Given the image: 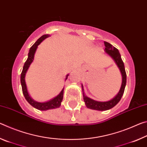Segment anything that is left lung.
Instances as JSON below:
<instances>
[{
    "instance_id": "8db88e82",
    "label": "left lung",
    "mask_w": 147,
    "mask_h": 147,
    "mask_svg": "<svg viewBox=\"0 0 147 147\" xmlns=\"http://www.w3.org/2000/svg\"><path fill=\"white\" fill-rule=\"evenodd\" d=\"M104 45H105V50L104 51H105L106 53H107L109 56L111 57V58L115 61V63L117 65L118 68L121 71L122 75V84L121 89L117 94L113 98L111 99V100L106 102L96 101L88 97V96L85 95V93H84V91L83 85L82 84L84 101L85 102L86 107L89 109L98 111L108 110V109L113 108L116 104H117V103L121 99L122 96L123 95L126 84V74L125 71V68H124V65L123 60H122L121 54L119 53L118 49H116L115 47H114L112 45H111L110 43H109L106 41H104Z\"/></svg>"
}]
</instances>
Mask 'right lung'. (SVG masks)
Masks as SVG:
<instances>
[{
    "label": "right lung",
    "mask_w": 147,
    "mask_h": 147,
    "mask_svg": "<svg viewBox=\"0 0 147 147\" xmlns=\"http://www.w3.org/2000/svg\"><path fill=\"white\" fill-rule=\"evenodd\" d=\"M50 36L49 34H45L42 36L41 38H39L37 41L31 47V48L29 50V53L28 54V58H27L26 61L24 64L23 71L21 74V84L22 86V91H23V93L24 94V97H25L26 100L28 101V102L30 104L31 106L34 107L35 108L39 109V110H48V109H54V108H58L61 106V103L63 100V90L64 88L62 89L61 91L59 93L58 96H56V97L53 98L51 100H50L45 102H36L34 100H33L30 96L29 95L28 90H27L26 85V82H25V75L27 71L29 68L30 64L32 63V61L34 60V55L36 53V51L38 47L39 44H40L42 41H43L45 39H46L49 37ZM69 74L66 76L65 80L67 79V77Z\"/></svg>",
    "instance_id": "add662e5"
}]
</instances>
